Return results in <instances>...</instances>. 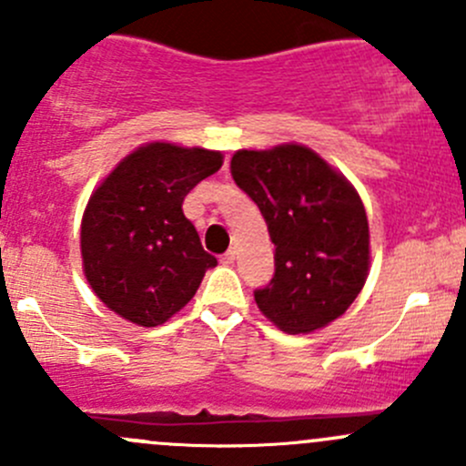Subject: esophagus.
Returning a JSON list of instances; mask_svg holds the SVG:
<instances>
[{"instance_id": "esophagus-1", "label": "esophagus", "mask_w": 466, "mask_h": 466, "mask_svg": "<svg viewBox=\"0 0 466 466\" xmlns=\"http://www.w3.org/2000/svg\"><path fill=\"white\" fill-rule=\"evenodd\" d=\"M234 259H237V252L229 250V252H225L223 257H220V263H223V266H232Z\"/></svg>"}]
</instances>
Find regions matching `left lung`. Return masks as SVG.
<instances>
[{"label": "left lung", "mask_w": 466, "mask_h": 466, "mask_svg": "<svg viewBox=\"0 0 466 466\" xmlns=\"http://www.w3.org/2000/svg\"><path fill=\"white\" fill-rule=\"evenodd\" d=\"M229 168L275 243V275L255 290L259 311L293 336L340 318L370 270L368 214L354 187L302 144L237 150Z\"/></svg>", "instance_id": "obj_1"}]
</instances>
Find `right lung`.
I'll return each instance as SVG.
<instances>
[{"mask_svg":"<svg viewBox=\"0 0 466 466\" xmlns=\"http://www.w3.org/2000/svg\"><path fill=\"white\" fill-rule=\"evenodd\" d=\"M220 167L218 150L150 142L96 187L83 214L81 255L110 311L157 327L194 298L216 257L203 250L182 200Z\"/></svg>","mask_w":466,"mask_h":466,"instance_id":"obj_1","label":"right lung"}]
</instances>
